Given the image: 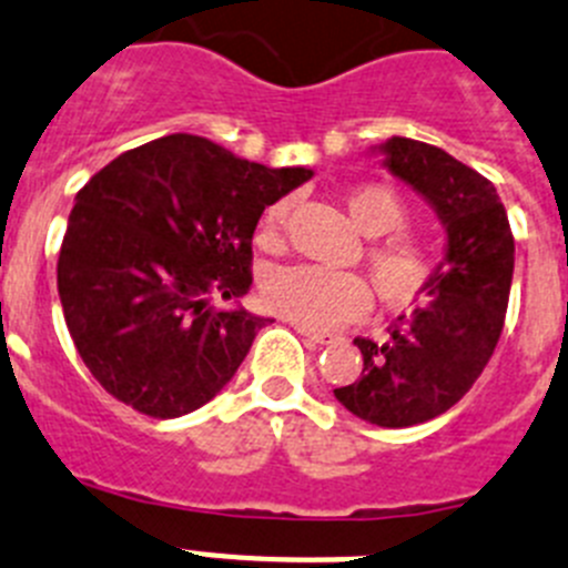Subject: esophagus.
<instances>
[{"instance_id": "esophagus-1", "label": "esophagus", "mask_w": 568, "mask_h": 568, "mask_svg": "<svg viewBox=\"0 0 568 568\" xmlns=\"http://www.w3.org/2000/svg\"><path fill=\"white\" fill-rule=\"evenodd\" d=\"M294 331L300 336H305V339L316 342V345H331L334 342V334H325V331H314V328H305V325H296L294 322Z\"/></svg>"}]
</instances>
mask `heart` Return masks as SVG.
<instances>
[{
    "mask_svg": "<svg viewBox=\"0 0 568 568\" xmlns=\"http://www.w3.org/2000/svg\"><path fill=\"white\" fill-rule=\"evenodd\" d=\"M345 209L354 226L365 237H382L405 223V206L390 189L379 183L351 189L345 195ZM285 201L265 209L263 237H277L285 221ZM367 274L379 303L387 308H407L427 294L436 263L433 254L410 237L379 240L365 252ZM263 303L274 314L305 325V328H334L365 314L371 291L365 280L351 272H331L320 265H280L263 280Z\"/></svg>",
    "mask_w": 568,
    "mask_h": 568,
    "instance_id": "1",
    "label": "heart"
}]
</instances>
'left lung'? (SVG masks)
Listing matches in <instances>:
<instances>
[{"instance_id": "left-lung-1", "label": "left lung", "mask_w": 568, "mask_h": 568, "mask_svg": "<svg viewBox=\"0 0 568 568\" xmlns=\"http://www.w3.org/2000/svg\"><path fill=\"white\" fill-rule=\"evenodd\" d=\"M373 152L430 203L447 246L424 305L393 322L390 339L356 336L362 376L334 396L371 424L413 427L447 413L487 367L504 331L515 240L493 183L444 150L393 135Z\"/></svg>"}]
</instances>
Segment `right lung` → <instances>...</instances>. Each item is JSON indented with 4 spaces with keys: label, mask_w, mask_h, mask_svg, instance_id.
<instances>
[{
    "label": "right lung",
    "mask_w": 568,
    "mask_h": 568,
    "mask_svg": "<svg viewBox=\"0 0 568 568\" xmlns=\"http://www.w3.org/2000/svg\"><path fill=\"white\" fill-rule=\"evenodd\" d=\"M311 175L175 132L81 186L59 252V300L75 351L110 396L178 418L232 382L272 320L212 300L252 288L260 214Z\"/></svg>",
    "instance_id": "add662e5"
}]
</instances>
